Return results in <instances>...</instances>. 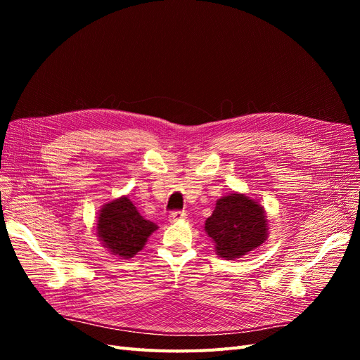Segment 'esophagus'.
Segmentation results:
<instances>
[{
    "instance_id": "esophagus-1",
    "label": "esophagus",
    "mask_w": 360,
    "mask_h": 360,
    "mask_svg": "<svg viewBox=\"0 0 360 360\" xmlns=\"http://www.w3.org/2000/svg\"><path fill=\"white\" fill-rule=\"evenodd\" d=\"M184 217H186V213H184V212H180V210H176V212H171V213H169V221H171V222H179V221H183Z\"/></svg>"
}]
</instances>
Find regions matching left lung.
<instances>
[{
  "label": "left lung",
  "instance_id": "1",
  "mask_svg": "<svg viewBox=\"0 0 360 360\" xmlns=\"http://www.w3.org/2000/svg\"><path fill=\"white\" fill-rule=\"evenodd\" d=\"M204 230L213 240L217 255L236 259L267 240L269 221L264 207L257 200L246 193L233 192L216 201Z\"/></svg>",
  "mask_w": 360,
  "mask_h": 360
}]
</instances>
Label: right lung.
I'll use <instances>...</instances> for the list:
<instances>
[{"instance_id": "right-lung-1", "label": "right lung", "mask_w": 360, "mask_h": 360, "mask_svg": "<svg viewBox=\"0 0 360 360\" xmlns=\"http://www.w3.org/2000/svg\"><path fill=\"white\" fill-rule=\"evenodd\" d=\"M97 214V237L103 248L118 258L135 257L158 230V225L144 219L127 197L103 204Z\"/></svg>"}]
</instances>
